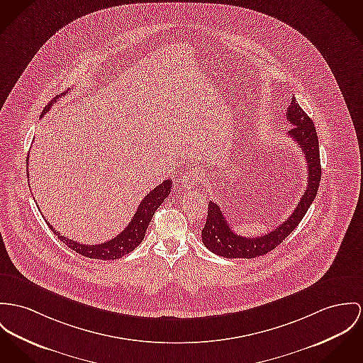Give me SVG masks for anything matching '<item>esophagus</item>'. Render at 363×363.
Masks as SVG:
<instances>
[{
  "label": "esophagus",
  "instance_id": "34e87169",
  "mask_svg": "<svg viewBox=\"0 0 363 363\" xmlns=\"http://www.w3.org/2000/svg\"><path fill=\"white\" fill-rule=\"evenodd\" d=\"M200 175L197 172H192V171H186L182 174L181 177V185L182 188L185 189H191V188H195L199 184H200Z\"/></svg>",
  "mask_w": 363,
  "mask_h": 363
}]
</instances>
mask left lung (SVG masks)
<instances>
[{"instance_id":"left-lung-1","label":"left lung","mask_w":363,"mask_h":363,"mask_svg":"<svg viewBox=\"0 0 363 363\" xmlns=\"http://www.w3.org/2000/svg\"><path fill=\"white\" fill-rule=\"evenodd\" d=\"M286 118L293 125L289 131V135L306 155L308 169L307 191L298 200L297 207L291 216L272 229L269 233H265L258 238H243L236 235L232 230V226L226 223L220 206L214 201L208 203L207 221L201 230V240L204 246L217 255L225 258H254L264 255L271 250H275L277 246L296 229L307 214L309 206L312 204L320 182L322 168L319 156V142L315 125L311 117L304 112L293 96L290 106L287 108Z\"/></svg>"}]
</instances>
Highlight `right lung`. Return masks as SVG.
<instances>
[{"mask_svg": "<svg viewBox=\"0 0 363 363\" xmlns=\"http://www.w3.org/2000/svg\"><path fill=\"white\" fill-rule=\"evenodd\" d=\"M65 94L66 92L60 94L59 96H62ZM59 96H55L45 106V109L43 111V114H45L51 109L52 104L57 102ZM43 114H41V117H43ZM171 186H172V181L166 179L163 184H160L159 186L152 189L140 201L133 220L125 226V229L123 232H120L116 238H113L112 240H108V242L101 243V245H82V243H77V242H74V240H72L66 236H62L47 220H45V223H48L51 230L55 235H57V238L69 249L82 254L84 257L95 258V259H117V258H121L123 255L131 252L143 240L145 232H146L149 223L152 221V217L155 216V211L160 207V204L164 201V199H167V196L171 192Z\"/></svg>", "mask_w": 363, "mask_h": 363, "instance_id": "right-lung-1", "label": "right lung"}]
</instances>
